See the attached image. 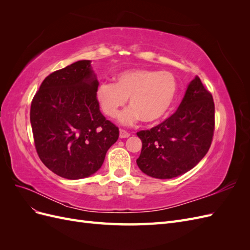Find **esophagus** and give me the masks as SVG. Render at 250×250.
<instances>
[{
	"mask_svg": "<svg viewBox=\"0 0 250 250\" xmlns=\"http://www.w3.org/2000/svg\"><path fill=\"white\" fill-rule=\"evenodd\" d=\"M130 135V133H128L126 130L124 129H120V138L121 139H126Z\"/></svg>",
	"mask_w": 250,
	"mask_h": 250,
	"instance_id": "obj_1",
	"label": "esophagus"
}]
</instances>
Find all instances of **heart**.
Listing matches in <instances>:
<instances>
[{
    "instance_id": "b5f03b06",
    "label": "heart",
    "mask_w": 250,
    "mask_h": 250,
    "mask_svg": "<svg viewBox=\"0 0 250 250\" xmlns=\"http://www.w3.org/2000/svg\"><path fill=\"white\" fill-rule=\"evenodd\" d=\"M177 92V80L172 73L134 67L118 73L115 84L102 83L98 86L96 99L109 118H116L128 99L130 107L119 118L122 124L130 125L139 120L155 124L168 115Z\"/></svg>"
}]
</instances>
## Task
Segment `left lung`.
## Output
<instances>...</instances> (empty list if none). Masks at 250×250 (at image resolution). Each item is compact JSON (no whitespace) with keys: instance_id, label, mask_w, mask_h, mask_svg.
Here are the masks:
<instances>
[{"instance_id":"8db88e82","label":"left lung","mask_w":250,"mask_h":250,"mask_svg":"<svg viewBox=\"0 0 250 250\" xmlns=\"http://www.w3.org/2000/svg\"><path fill=\"white\" fill-rule=\"evenodd\" d=\"M214 127L213 97L196 76L188 83L175 113L150 130L137 133L142 140L139 168L158 179L183 175L208 153Z\"/></svg>"}]
</instances>
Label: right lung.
Wrapping results in <instances>:
<instances>
[{
	"instance_id": "obj_1",
	"label": "right lung",
	"mask_w": 250,
	"mask_h": 250,
	"mask_svg": "<svg viewBox=\"0 0 250 250\" xmlns=\"http://www.w3.org/2000/svg\"><path fill=\"white\" fill-rule=\"evenodd\" d=\"M98 85L90 60H79L50 74L33 98L30 122L37 154L60 177L93 175L119 138V128L100 111Z\"/></svg>"
}]
</instances>
